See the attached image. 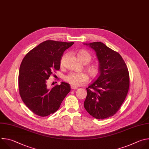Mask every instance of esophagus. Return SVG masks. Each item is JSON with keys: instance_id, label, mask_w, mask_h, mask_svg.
<instances>
[{"instance_id": "esophagus-1", "label": "esophagus", "mask_w": 149, "mask_h": 149, "mask_svg": "<svg viewBox=\"0 0 149 149\" xmlns=\"http://www.w3.org/2000/svg\"><path fill=\"white\" fill-rule=\"evenodd\" d=\"M71 88L73 89V90H76V89L78 88V87H77L76 86H73V85H71Z\"/></svg>"}]
</instances>
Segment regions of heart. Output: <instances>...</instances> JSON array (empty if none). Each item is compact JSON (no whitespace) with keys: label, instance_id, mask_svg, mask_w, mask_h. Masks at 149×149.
I'll use <instances>...</instances> for the list:
<instances>
[{"label":"heart","instance_id":"heart-1","mask_svg":"<svg viewBox=\"0 0 149 149\" xmlns=\"http://www.w3.org/2000/svg\"><path fill=\"white\" fill-rule=\"evenodd\" d=\"M77 56L80 60L83 62L87 61H91L92 55L88 52L85 50H80L78 52ZM88 70L92 76L97 77L100 73V68L96 65H91L88 66ZM88 75L85 72H70L65 77V80L70 84L76 86H79L86 83L88 80Z\"/></svg>","mask_w":149,"mask_h":149}]
</instances>
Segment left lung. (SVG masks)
Segmentation results:
<instances>
[{
    "instance_id": "left-lung-1",
    "label": "left lung",
    "mask_w": 149,
    "mask_h": 149,
    "mask_svg": "<svg viewBox=\"0 0 149 149\" xmlns=\"http://www.w3.org/2000/svg\"><path fill=\"white\" fill-rule=\"evenodd\" d=\"M96 53L100 76L87 88L86 111L97 119L109 118L119 110L130 86L129 73L120 54L100 42L88 44Z\"/></svg>"
}]
</instances>
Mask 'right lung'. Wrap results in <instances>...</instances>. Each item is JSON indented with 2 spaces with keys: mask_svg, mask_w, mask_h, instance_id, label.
<instances>
[{
  "mask_svg": "<svg viewBox=\"0 0 149 149\" xmlns=\"http://www.w3.org/2000/svg\"><path fill=\"white\" fill-rule=\"evenodd\" d=\"M74 42L46 40L29 52L21 63L19 91L22 101L33 113L41 117L56 112L70 91V84L49 88L47 80L61 68L64 52Z\"/></svg>",
  "mask_w": 149,
  "mask_h": 149,
  "instance_id": "right-lung-1",
  "label": "right lung"
}]
</instances>
